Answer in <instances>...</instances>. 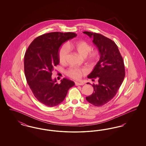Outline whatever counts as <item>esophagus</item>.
<instances>
[{
    "label": "esophagus",
    "instance_id": "34e87169",
    "mask_svg": "<svg viewBox=\"0 0 146 146\" xmlns=\"http://www.w3.org/2000/svg\"><path fill=\"white\" fill-rule=\"evenodd\" d=\"M76 85H83L84 83L83 82H75Z\"/></svg>",
    "mask_w": 146,
    "mask_h": 146
}]
</instances>
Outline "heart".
<instances>
[{"mask_svg":"<svg viewBox=\"0 0 146 146\" xmlns=\"http://www.w3.org/2000/svg\"><path fill=\"white\" fill-rule=\"evenodd\" d=\"M91 46L87 42L83 40L78 41L74 44H68L63 45L58 51V59L61 63L66 62L70 49H74L80 55L84 57L86 61L90 64H93L97 61L99 54L96 50L91 51ZM86 73L84 69L78 68H70L66 72V74L70 78L78 79Z\"/></svg>","mask_w":146,"mask_h":146,"instance_id":"heart-1","label":"heart"}]
</instances>
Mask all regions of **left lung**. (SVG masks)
<instances>
[{
    "instance_id": "8db88e82",
    "label": "left lung",
    "mask_w": 146,
    "mask_h": 146,
    "mask_svg": "<svg viewBox=\"0 0 146 146\" xmlns=\"http://www.w3.org/2000/svg\"><path fill=\"white\" fill-rule=\"evenodd\" d=\"M83 33L93 38L92 42L100 55L94 69L88 76L91 79L97 78L98 84L92 85L94 92L86 100L100 107L108 103L116 95L125 77L124 63L117 45L111 39L96 33Z\"/></svg>"
}]
</instances>
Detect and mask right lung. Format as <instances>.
<instances>
[{"label": "right lung", "instance_id": "right-lung-1", "mask_svg": "<svg viewBox=\"0 0 146 146\" xmlns=\"http://www.w3.org/2000/svg\"><path fill=\"white\" fill-rule=\"evenodd\" d=\"M74 33L51 32L36 38L28 46L24 58L25 76L35 98L49 107L61 104L75 84L63 78L61 83L52 79L59 64L58 50L63 42L76 36Z\"/></svg>", "mask_w": 146, "mask_h": 146}]
</instances>
